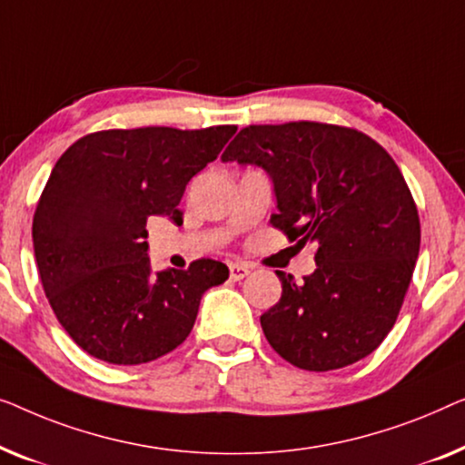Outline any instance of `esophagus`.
Wrapping results in <instances>:
<instances>
[{
  "label": "esophagus",
  "instance_id": "esophagus-1",
  "mask_svg": "<svg viewBox=\"0 0 465 465\" xmlns=\"http://www.w3.org/2000/svg\"><path fill=\"white\" fill-rule=\"evenodd\" d=\"M248 273H251V267L246 263H230V278L233 282H238V280H244Z\"/></svg>",
  "mask_w": 465,
  "mask_h": 465
}]
</instances>
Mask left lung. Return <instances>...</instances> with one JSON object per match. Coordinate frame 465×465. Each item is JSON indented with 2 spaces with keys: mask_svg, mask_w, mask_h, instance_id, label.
I'll list each match as a JSON object with an SVG mask.
<instances>
[{
  "mask_svg": "<svg viewBox=\"0 0 465 465\" xmlns=\"http://www.w3.org/2000/svg\"><path fill=\"white\" fill-rule=\"evenodd\" d=\"M223 162L270 174L289 240L316 244V270L261 316L267 341L305 371L354 364L394 326L420 254V214L401 168L354 128L318 122L248 126Z\"/></svg>",
  "mask_w": 465,
  "mask_h": 465,
  "instance_id": "8db88e82",
  "label": "left lung"
}]
</instances>
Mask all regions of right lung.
Here are the masks:
<instances>
[{
  "mask_svg": "<svg viewBox=\"0 0 465 465\" xmlns=\"http://www.w3.org/2000/svg\"><path fill=\"white\" fill-rule=\"evenodd\" d=\"M235 130H103L58 158L35 208L34 251L58 322L90 356L143 364L168 354L192 332L202 295L230 278L213 259L153 272L145 227L149 217L181 223L187 183Z\"/></svg>",
  "mask_w": 465,
  "mask_h": 465,
  "instance_id": "right-lung-1",
  "label": "right lung"
}]
</instances>
